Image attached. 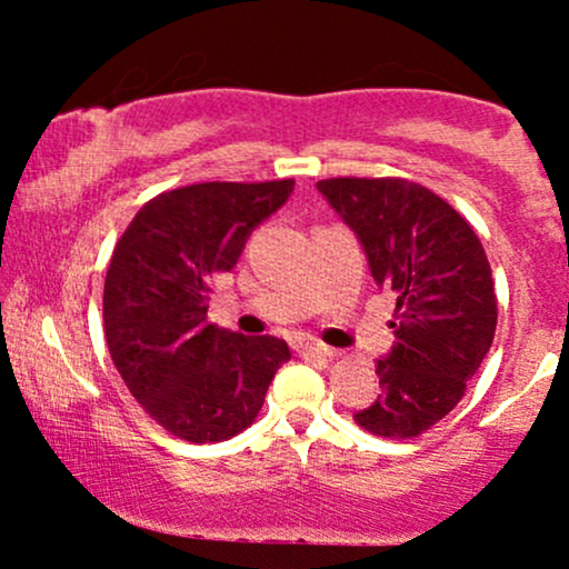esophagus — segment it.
I'll return each mask as SVG.
<instances>
[{
	"mask_svg": "<svg viewBox=\"0 0 569 569\" xmlns=\"http://www.w3.org/2000/svg\"><path fill=\"white\" fill-rule=\"evenodd\" d=\"M299 356H316V358H335V350L326 348V345L316 342V339H299L297 342Z\"/></svg>",
	"mask_w": 569,
	"mask_h": 569,
	"instance_id": "1",
	"label": "esophagus"
}]
</instances>
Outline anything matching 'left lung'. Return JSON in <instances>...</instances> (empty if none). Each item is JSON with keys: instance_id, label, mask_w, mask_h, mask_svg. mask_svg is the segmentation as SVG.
<instances>
[{"instance_id": "8db88e82", "label": "left lung", "mask_w": 569, "mask_h": 569, "mask_svg": "<svg viewBox=\"0 0 569 569\" xmlns=\"http://www.w3.org/2000/svg\"><path fill=\"white\" fill-rule=\"evenodd\" d=\"M318 192L356 232L371 278L396 293V342L377 361L382 393L356 422L411 439L447 417L492 348V270L466 219L407 179H323Z\"/></svg>"}]
</instances>
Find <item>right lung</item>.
Here are the masks:
<instances>
[{
    "label": "right lung",
    "mask_w": 569,
    "mask_h": 569,
    "mask_svg": "<svg viewBox=\"0 0 569 569\" xmlns=\"http://www.w3.org/2000/svg\"><path fill=\"white\" fill-rule=\"evenodd\" d=\"M291 192L293 179L181 187L149 200L117 240L103 283L109 352L130 396L179 439L246 430L291 358L283 339L206 321L213 278L238 264L248 234Z\"/></svg>",
    "instance_id": "add662e5"
}]
</instances>
